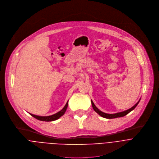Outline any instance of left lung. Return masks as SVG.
I'll return each instance as SVG.
<instances>
[{
    "label": "left lung",
    "mask_w": 159,
    "mask_h": 159,
    "mask_svg": "<svg viewBox=\"0 0 159 159\" xmlns=\"http://www.w3.org/2000/svg\"><path fill=\"white\" fill-rule=\"evenodd\" d=\"M140 100H139V101L134 107H132L131 108H130L129 110H125L124 111H122V112H119V113H114V114H108V113H105L104 112H102L96 106L94 105V103L93 102L92 100H91V104H92V107H93V110L95 111H96L98 115H100L101 116H102L103 118H108V119H111V118H118V117H122V116H125L126 115H127L129 113H130L134 109H135V108L139 104Z\"/></svg>",
    "instance_id": "8db88e82"
}]
</instances>
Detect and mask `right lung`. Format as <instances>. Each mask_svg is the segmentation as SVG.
Instances as JSON below:
<instances>
[{
  "mask_svg": "<svg viewBox=\"0 0 159 159\" xmlns=\"http://www.w3.org/2000/svg\"><path fill=\"white\" fill-rule=\"evenodd\" d=\"M68 101L67 102L66 105L64 107V108H63L61 111H58L57 113L54 114V115H50V116H38V115H33V114H31V113H29L32 116L34 117L35 118L39 120H41V121H54V120H56L57 119H59L61 116H62L63 115L65 114L67 108H68Z\"/></svg>",
  "mask_w": 159,
  "mask_h": 159,
  "instance_id": "right-lung-1",
  "label": "right lung"
}]
</instances>
